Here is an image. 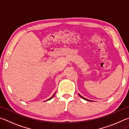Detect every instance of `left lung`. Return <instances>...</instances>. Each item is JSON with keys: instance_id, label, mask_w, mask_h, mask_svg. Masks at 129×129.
Returning <instances> with one entry per match:
<instances>
[{"instance_id": "left-lung-1", "label": "left lung", "mask_w": 129, "mask_h": 129, "mask_svg": "<svg viewBox=\"0 0 129 129\" xmlns=\"http://www.w3.org/2000/svg\"><path fill=\"white\" fill-rule=\"evenodd\" d=\"M78 95H79L80 96V97L82 98V99H84V100H86V101H91V100H88V99H85V98L83 97H82V96H81V95L80 94H78Z\"/></svg>"}]
</instances>
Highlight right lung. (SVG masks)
Listing matches in <instances>:
<instances>
[{
	"instance_id": "obj_1",
	"label": "right lung",
	"mask_w": 129,
	"mask_h": 129,
	"mask_svg": "<svg viewBox=\"0 0 129 129\" xmlns=\"http://www.w3.org/2000/svg\"><path fill=\"white\" fill-rule=\"evenodd\" d=\"M54 94H55V93H54V94H53V95H52V97H51V98H50V99H49L48 100H47V101H49V100H51V99H52V98H53V96L54 95Z\"/></svg>"
}]
</instances>
